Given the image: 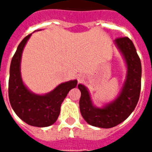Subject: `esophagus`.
Here are the masks:
<instances>
[{"instance_id":"esophagus-1","label":"esophagus","mask_w":152,"mask_h":152,"mask_svg":"<svg viewBox=\"0 0 152 152\" xmlns=\"http://www.w3.org/2000/svg\"><path fill=\"white\" fill-rule=\"evenodd\" d=\"M83 79H84V77L82 76H78V77H77L78 81H81V80H83Z\"/></svg>"}]
</instances>
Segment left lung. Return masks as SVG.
<instances>
[{
    "label": "left lung",
    "instance_id": "left-lung-1",
    "mask_svg": "<svg viewBox=\"0 0 152 152\" xmlns=\"http://www.w3.org/2000/svg\"><path fill=\"white\" fill-rule=\"evenodd\" d=\"M114 42L127 66L126 78L117 97L102 107H98L94 105L88 89L82 84L78 85L81 93V115L90 125L103 129L114 127L125 121L134 112L140 96L142 65L134 43L128 37L117 38Z\"/></svg>",
    "mask_w": 152,
    "mask_h": 152
}]
</instances>
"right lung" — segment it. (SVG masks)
<instances>
[{
	"instance_id": "right-lung-1",
	"label": "right lung",
	"mask_w": 152,
	"mask_h": 152,
	"mask_svg": "<svg viewBox=\"0 0 152 152\" xmlns=\"http://www.w3.org/2000/svg\"><path fill=\"white\" fill-rule=\"evenodd\" d=\"M31 34L18 45L12 58L9 79V99L12 108L18 117L29 125L47 127L55 123L60 113L61 104L70 90L76 88L77 80L61 83L45 94L31 92L23 81L21 76L22 53Z\"/></svg>"
}]
</instances>
